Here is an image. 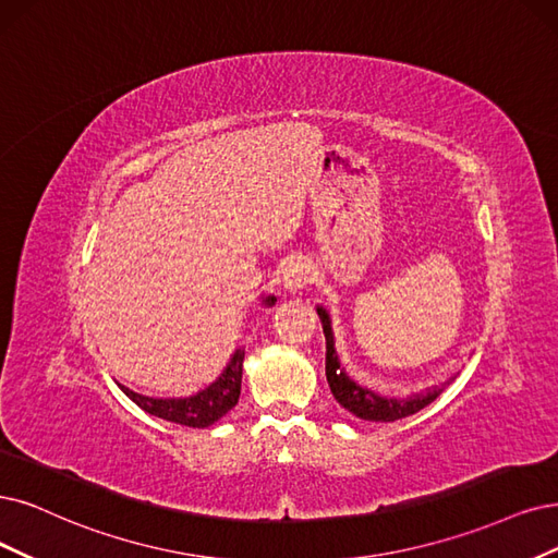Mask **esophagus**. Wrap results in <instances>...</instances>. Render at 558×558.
Returning <instances> with one entry per match:
<instances>
[{"label": "esophagus", "mask_w": 558, "mask_h": 558, "mask_svg": "<svg viewBox=\"0 0 558 558\" xmlns=\"http://www.w3.org/2000/svg\"><path fill=\"white\" fill-rule=\"evenodd\" d=\"M282 282H284V290H290V292L305 290V287L313 282V268H311V264L301 262V259L292 262L290 266L284 268Z\"/></svg>", "instance_id": "obj_1"}]
</instances>
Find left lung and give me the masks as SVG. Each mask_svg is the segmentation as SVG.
<instances>
[{
	"label": "left lung",
	"instance_id": "left-lung-1",
	"mask_svg": "<svg viewBox=\"0 0 558 558\" xmlns=\"http://www.w3.org/2000/svg\"><path fill=\"white\" fill-rule=\"evenodd\" d=\"M317 315L322 319V328L326 336V381L331 386V393L338 400L340 407H344L349 414H354L361 421H375V423H393L400 418H407L411 414H416L423 407L429 402H435L444 388L456 381V377H450L448 381L439 386H427L421 393H411L407 398H390V396H379L373 388L356 384L352 377L347 375V369L340 365V356L336 352V336H333V322L331 315L324 305H317Z\"/></svg>",
	"mask_w": 558,
	"mask_h": 558
}]
</instances>
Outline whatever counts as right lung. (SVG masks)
<instances>
[{
    "instance_id": "1",
    "label": "right lung",
    "mask_w": 558,
    "mask_h": 558,
    "mask_svg": "<svg viewBox=\"0 0 558 558\" xmlns=\"http://www.w3.org/2000/svg\"><path fill=\"white\" fill-rule=\"evenodd\" d=\"M262 305L271 307L276 305V296H264ZM243 356L245 349L236 347L234 354L222 367V373L206 388L197 390L195 396L189 398H149L135 393V390L117 384L123 393H126L140 409L147 414L170 421L185 427H209L220 421L227 411L234 409L241 396V375H243Z\"/></svg>"
}]
</instances>
